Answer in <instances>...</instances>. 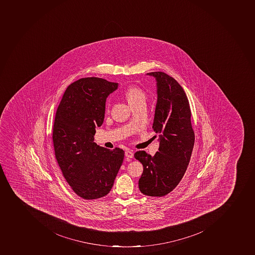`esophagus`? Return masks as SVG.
Wrapping results in <instances>:
<instances>
[{
	"label": "esophagus",
	"instance_id": "esophagus-1",
	"mask_svg": "<svg viewBox=\"0 0 255 255\" xmlns=\"http://www.w3.org/2000/svg\"><path fill=\"white\" fill-rule=\"evenodd\" d=\"M133 154L132 151H130V150H127L126 152H125V156H126L127 158H132Z\"/></svg>",
	"mask_w": 255,
	"mask_h": 255
}]
</instances>
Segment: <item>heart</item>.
<instances>
[{"mask_svg": "<svg viewBox=\"0 0 255 255\" xmlns=\"http://www.w3.org/2000/svg\"><path fill=\"white\" fill-rule=\"evenodd\" d=\"M125 97L131 107L139 103H144L146 99L145 93L137 86H130L125 90Z\"/></svg>", "mask_w": 255, "mask_h": 255, "instance_id": "obj_1", "label": "heart"}]
</instances>
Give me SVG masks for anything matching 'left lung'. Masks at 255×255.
<instances>
[{"instance_id":"1","label":"left lung","mask_w":255,"mask_h":255,"mask_svg":"<svg viewBox=\"0 0 255 255\" xmlns=\"http://www.w3.org/2000/svg\"><path fill=\"white\" fill-rule=\"evenodd\" d=\"M156 78L157 103L152 128L159 135V152H135L142 163L139 189L143 195L161 197L171 192L184 176L191 160L195 132L186 93L174 78L163 72L147 73ZM156 135H155L156 137Z\"/></svg>"}]
</instances>
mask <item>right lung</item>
<instances>
[{"instance_id": "add662e5", "label": "right lung", "mask_w": 255, "mask_h": 255, "mask_svg": "<svg viewBox=\"0 0 255 255\" xmlns=\"http://www.w3.org/2000/svg\"><path fill=\"white\" fill-rule=\"evenodd\" d=\"M117 88L118 83L103 78H81L68 86L56 111L52 133L56 161L71 188L84 199L107 195L125 158L124 150L94 142L107 98Z\"/></svg>"}]
</instances>
